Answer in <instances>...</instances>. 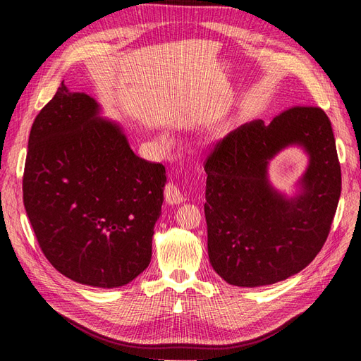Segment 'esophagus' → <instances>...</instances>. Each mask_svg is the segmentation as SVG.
Listing matches in <instances>:
<instances>
[{
    "mask_svg": "<svg viewBox=\"0 0 361 361\" xmlns=\"http://www.w3.org/2000/svg\"><path fill=\"white\" fill-rule=\"evenodd\" d=\"M164 194H166V202L169 204H180L185 202V195L180 191V188L178 187L176 183H167L166 190H164Z\"/></svg>",
    "mask_w": 361,
    "mask_h": 361,
    "instance_id": "obj_1",
    "label": "esophagus"
}]
</instances>
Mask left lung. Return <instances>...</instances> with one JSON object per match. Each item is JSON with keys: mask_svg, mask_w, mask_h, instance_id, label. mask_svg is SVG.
I'll use <instances>...</instances> for the list:
<instances>
[{"mask_svg": "<svg viewBox=\"0 0 361 361\" xmlns=\"http://www.w3.org/2000/svg\"><path fill=\"white\" fill-rule=\"evenodd\" d=\"M300 147L310 162L288 196L269 180V162ZM207 255L228 285L257 288L298 274L329 236L342 190L331 123L318 106H293L239 126L204 164Z\"/></svg>", "mask_w": 361, "mask_h": 361, "instance_id": "8db88e82", "label": "left lung"}]
</instances>
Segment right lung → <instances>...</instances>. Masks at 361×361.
Returning a JSON list of instances; mask_svg holds the SVG:
<instances>
[{
	"mask_svg": "<svg viewBox=\"0 0 361 361\" xmlns=\"http://www.w3.org/2000/svg\"><path fill=\"white\" fill-rule=\"evenodd\" d=\"M166 167L138 158L94 97L64 82L28 138L24 204L43 255L81 285H128L152 257Z\"/></svg>",
	"mask_w": 361,
	"mask_h": 361,
	"instance_id": "add662e5",
	"label": "right lung"
}]
</instances>
